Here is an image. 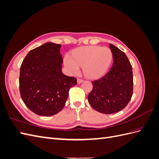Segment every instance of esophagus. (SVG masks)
<instances>
[{
    "label": "esophagus",
    "mask_w": 159,
    "mask_h": 159,
    "mask_svg": "<svg viewBox=\"0 0 159 159\" xmlns=\"http://www.w3.org/2000/svg\"><path fill=\"white\" fill-rule=\"evenodd\" d=\"M77 81H78V84H81V82H83V80H81V79L78 78V80H77Z\"/></svg>",
    "instance_id": "1"
}]
</instances>
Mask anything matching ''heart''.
I'll return each mask as SVG.
<instances>
[{
    "label": "heart",
    "mask_w": 159,
    "mask_h": 159,
    "mask_svg": "<svg viewBox=\"0 0 159 159\" xmlns=\"http://www.w3.org/2000/svg\"><path fill=\"white\" fill-rule=\"evenodd\" d=\"M113 60L112 52L107 47L87 46L78 48L71 56H64V64L70 74H77L80 67L83 66L84 74L91 79L103 75L109 68Z\"/></svg>",
    "instance_id": "b5f03b06"
}]
</instances>
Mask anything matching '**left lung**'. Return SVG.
<instances>
[{
  "label": "left lung",
  "instance_id": "8db88e82",
  "mask_svg": "<svg viewBox=\"0 0 159 159\" xmlns=\"http://www.w3.org/2000/svg\"><path fill=\"white\" fill-rule=\"evenodd\" d=\"M113 64L102 78L91 81L93 89L88 102L95 110L104 114L117 113L125 107L133 90L132 66L127 56L117 47L110 44Z\"/></svg>",
  "mask_w": 159,
  "mask_h": 159
}]
</instances>
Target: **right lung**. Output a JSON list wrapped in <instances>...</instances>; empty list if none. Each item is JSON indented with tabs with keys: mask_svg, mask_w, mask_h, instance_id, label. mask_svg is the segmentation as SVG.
Listing matches in <instances>:
<instances>
[{
	"mask_svg": "<svg viewBox=\"0 0 159 159\" xmlns=\"http://www.w3.org/2000/svg\"><path fill=\"white\" fill-rule=\"evenodd\" d=\"M60 44L47 42L30 50L20 69L19 88L26 107L42 116H51L64 108L70 89L77 79L64 75Z\"/></svg>",
	"mask_w": 159,
	"mask_h": 159,
	"instance_id": "obj_1",
	"label": "right lung"
}]
</instances>
